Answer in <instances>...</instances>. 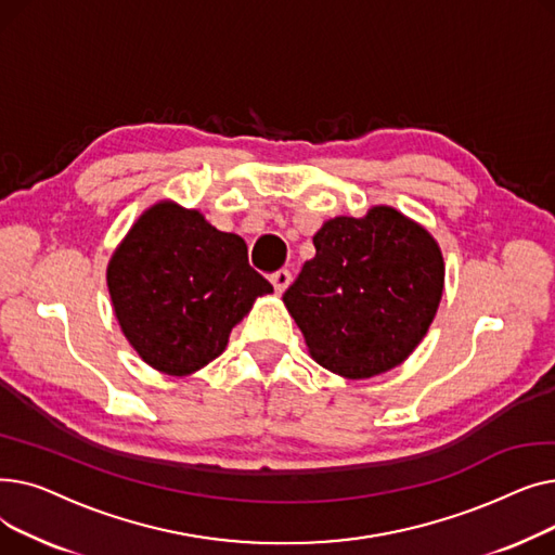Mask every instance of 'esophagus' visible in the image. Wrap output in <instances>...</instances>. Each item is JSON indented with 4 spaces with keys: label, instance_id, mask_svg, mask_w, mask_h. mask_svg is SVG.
<instances>
[{
    "label": "esophagus",
    "instance_id": "esophagus-1",
    "mask_svg": "<svg viewBox=\"0 0 555 555\" xmlns=\"http://www.w3.org/2000/svg\"><path fill=\"white\" fill-rule=\"evenodd\" d=\"M289 283H293V274H289L287 270H279L276 274H272V285L276 289V295H283Z\"/></svg>",
    "mask_w": 555,
    "mask_h": 555
}]
</instances>
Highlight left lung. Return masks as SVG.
<instances>
[{
	"label": "left lung",
	"instance_id": "1",
	"mask_svg": "<svg viewBox=\"0 0 555 555\" xmlns=\"http://www.w3.org/2000/svg\"><path fill=\"white\" fill-rule=\"evenodd\" d=\"M314 258L283 304L310 358L346 380H364L410 358L439 310L446 262L416 220L387 204L337 216L314 236Z\"/></svg>",
	"mask_w": 555,
	"mask_h": 555
}]
</instances>
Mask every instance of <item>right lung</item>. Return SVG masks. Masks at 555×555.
Returning <instances> with one entry per match:
<instances>
[{
  "instance_id": "1",
  "label": "right lung",
  "mask_w": 555,
  "mask_h": 555,
  "mask_svg": "<svg viewBox=\"0 0 555 555\" xmlns=\"http://www.w3.org/2000/svg\"><path fill=\"white\" fill-rule=\"evenodd\" d=\"M116 322L137 356L184 377L224 353L231 328L272 285L247 262L238 233L218 231L197 209L159 199L107 262Z\"/></svg>"
}]
</instances>
